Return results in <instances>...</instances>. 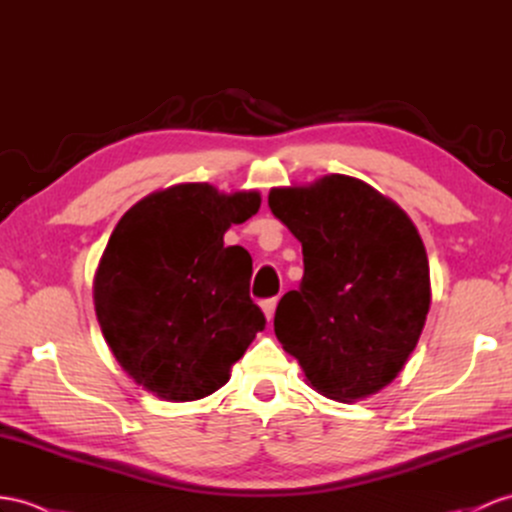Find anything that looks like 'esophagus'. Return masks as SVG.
Listing matches in <instances>:
<instances>
[{
    "label": "esophagus",
    "mask_w": 512,
    "mask_h": 512,
    "mask_svg": "<svg viewBox=\"0 0 512 512\" xmlns=\"http://www.w3.org/2000/svg\"><path fill=\"white\" fill-rule=\"evenodd\" d=\"M263 313H265V317L271 321L273 319V315H276V306H278V297H269V299H265L263 304Z\"/></svg>",
    "instance_id": "34e87169"
}]
</instances>
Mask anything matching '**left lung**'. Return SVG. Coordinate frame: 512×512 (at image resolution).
Masks as SVG:
<instances>
[{"instance_id":"obj_1","label":"left lung","mask_w":512,"mask_h":512,"mask_svg":"<svg viewBox=\"0 0 512 512\" xmlns=\"http://www.w3.org/2000/svg\"><path fill=\"white\" fill-rule=\"evenodd\" d=\"M269 208L304 254L299 289L276 308L278 341L330 400L378 393L415 350L430 308L428 256L413 221L341 173L271 189Z\"/></svg>"}]
</instances>
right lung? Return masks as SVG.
<instances>
[{
  "label": "right lung",
  "instance_id": "right-lung-1",
  "mask_svg": "<svg viewBox=\"0 0 512 512\" xmlns=\"http://www.w3.org/2000/svg\"><path fill=\"white\" fill-rule=\"evenodd\" d=\"M256 191L176 184L134 204L112 230L93 297L117 363L147 391L193 402L221 389L265 315L249 297L252 256L223 245L258 213Z\"/></svg>",
  "mask_w": 512,
  "mask_h": 512
}]
</instances>
